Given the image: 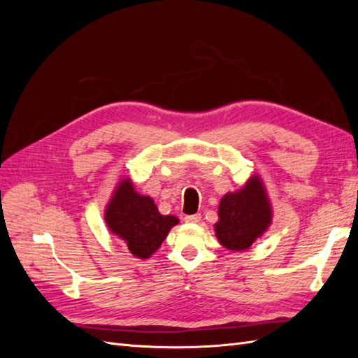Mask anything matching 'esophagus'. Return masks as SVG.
Returning <instances> with one entry per match:
<instances>
[{
  "mask_svg": "<svg viewBox=\"0 0 358 358\" xmlns=\"http://www.w3.org/2000/svg\"><path fill=\"white\" fill-rule=\"evenodd\" d=\"M200 220H201L200 213H194V215H187L185 216V222H189V224H197V222H200Z\"/></svg>",
  "mask_w": 358,
  "mask_h": 358,
  "instance_id": "34e87169",
  "label": "esophagus"
}]
</instances>
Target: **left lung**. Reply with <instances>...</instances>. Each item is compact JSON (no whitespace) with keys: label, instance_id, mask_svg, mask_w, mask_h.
I'll use <instances>...</instances> for the list:
<instances>
[{"label":"left lung","instance_id":"obj_1","mask_svg":"<svg viewBox=\"0 0 358 358\" xmlns=\"http://www.w3.org/2000/svg\"><path fill=\"white\" fill-rule=\"evenodd\" d=\"M218 215L215 233L220 243L230 251L251 248L272 224V208L262 179L252 176L242 189L225 194Z\"/></svg>","mask_w":358,"mask_h":358}]
</instances>
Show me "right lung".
I'll use <instances>...</instances> for the list:
<instances>
[{
  "label": "right lung",
  "mask_w": 358,
  "mask_h": 358,
  "mask_svg": "<svg viewBox=\"0 0 358 358\" xmlns=\"http://www.w3.org/2000/svg\"><path fill=\"white\" fill-rule=\"evenodd\" d=\"M104 220L109 231L124 241L129 252L137 258H149L164 242L173 225L179 220L173 215H161L149 196L134 189L129 178L117 183L106 206Z\"/></svg>",
  "instance_id": "add662e5"
}]
</instances>
